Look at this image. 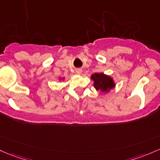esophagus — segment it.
<instances>
[{
	"mask_svg": "<svg viewBox=\"0 0 160 160\" xmlns=\"http://www.w3.org/2000/svg\"><path fill=\"white\" fill-rule=\"evenodd\" d=\"M76 73H77V74H81V73H82V70L81 69H80V68H78V69H77L76 70Z\"/></svg>",
	"mask_w": 160,
	"mask_h": 160,
	"instance_id": "34e87169",
	"label": "esophagus"
}]
</instances>
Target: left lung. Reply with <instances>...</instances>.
Segmentation results:
<instances>
[{"label":"left lung","mask_w":160,"mask_h":160,"mask_svg":"<svg viewBox=\"0 0 160 160\" xmlns=\"http://www.w3.org/2000/svg\"><path fill=\"white\" fill-rule=\"evenodd\" d=\"M90 78L93 80V87L96 90H99L103 94L109 92L116 85L113 78L104 73H95L91 75Z\"/></svg>","instance_id":"8db88e82"}]
</instances>
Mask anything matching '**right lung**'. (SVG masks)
I'll return each mask as SVG.
<instances>
[{"label":"right lung","mask_w":160,"mask_h":160,"mask_svg":"<svg viewBox=\"0 0 160 160\" xmlns=\"http://www.w3.org/2000/svg\"><path fill=\"white\" fill-rule=\"evenodd\" d=\"M64 77H59V80H64Z\"/></svg>","instance_id":"right-lung-1"}]
</instances>
